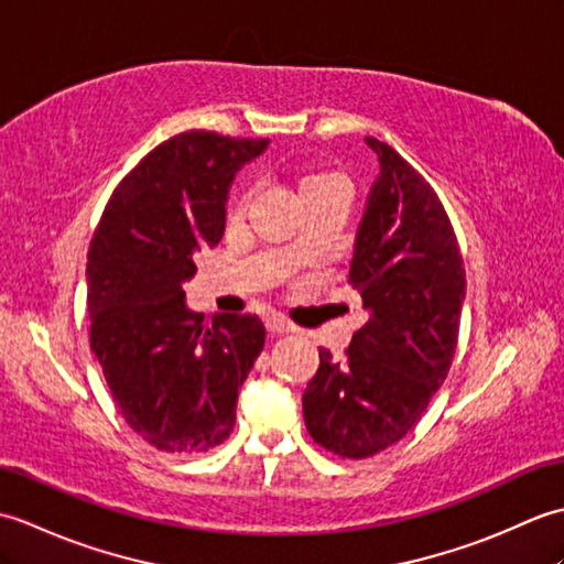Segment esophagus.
<instances>
[{
	"label": "esophagus",
	"mask_w": 564,
	"mask_h": 564,
	"mask_svg": "<svg viewBox=\"0 0 564 564\" xmlns=\"http://www.w3.org/2000/svg\"><path fill=\"white\" fill-rule=\"evenodd\" d=\"M295 327L291 325L289 319H283V317H279V315H271V317H267V332H269V337H283V334H289V332H293Z\"/></svg>",
	"instance_id": "esophagus-1"
}]
</instances>
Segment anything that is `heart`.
Instances as JSON below:
<instances>
[{"mask_svg": "<svg viewBox=\"0 0 564 564\" xmlns=\"http://www.w3.org/2000/svg\"><path fill=\"white\" fill-rule=\"evenodd\" d=\"M339 184H344V178L339 174H334V172H305L301 176V182H297V191H301L303 198H307V196L322 194V191H327L332 186H339ZM249 198H251L249 188L237 191V194L230 200V220H242Z\"/></svg>", "mask_w": 564, "mask_h": 564, "instance_id": "b5f03b06", "label": "heart"}]
</instances>
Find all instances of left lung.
Listing matches in <instances>:
<instances>
[{"label": "left lung", "mask_w": 564, "mask_h": 564, "mask_svg": "<svg viewBox=\"0 0 564 564\" xmlns=\"http://www.w3.org/2000/svg\"><path fill=\"white\" fill-rule=\"evenodd\" d=\"M380 174L358 225L349 283L368 322L341 361L319 349L305 426L339 458L364 460L406 436L446 380L465 297L458 239L436 191L388 142L366 138Z\"/></svg>", "instance_id": "8db88e82"}]
</instances>
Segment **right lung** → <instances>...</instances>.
I'll return each mask as SVG.
<instances>
[{
  "instance_id": "obj_1",
  "label": "right lung",
  "mask_w": 564,
  "mask_h": 564,
  "mask_svg": "<svg viewBox=\"0 0 564 564\" xmlns=\"http://www.w3.org/2000/svg\"><path fill=\"white\" fill-rule=\"evenodd\" d=\"M269 140L188 130L148 152L97 225L87 261L89 344L128 426L166 453L230 436L237 392L263 349L257 315L191 313L184 281L225 232L239 166Z\"/></svg>"
}]
</instances>
